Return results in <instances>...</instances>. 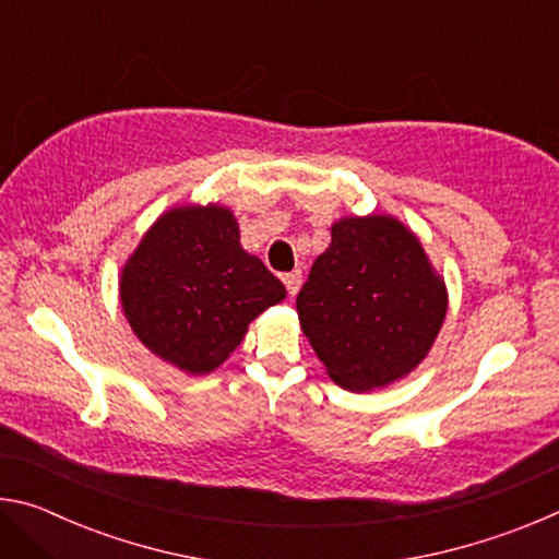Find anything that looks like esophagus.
<instances>
[{
    "instance_id": "esophagus-1",
    "label": "esophagus",
    "mask_w": 559,
    "mask_h": 559,
    "mask_svg": "<svg viewBox=\"0 0 559 559\" xmlns=\"http://www.w3.org/2000/svg\"><path fill=\"white\" fill-rule=\"evenodd\" d=\"M283 283H286L288 296L296 298V293L300 290V283H302V273L300 271H290V273H286V276H283Z\"/></svg>"
}]
</instances>
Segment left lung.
Here are the masks:
<instances>
[{
  "label": "left lung",
  "mask_w": 559,
  "mask_h": 559,
  "mask_svg": "<svg viewBox=\"0 0 559 559\" xmlns=\"http://www.w3.org/2000/svg\"><path fill=\"white\" fill-rule=\"evenodd\" d=\"M302 335L347 392L404 380L447 320V281L409 226L392 214H347L296 300Z\"/></svg>",
  "instance_id": "1"
}]
</instances>
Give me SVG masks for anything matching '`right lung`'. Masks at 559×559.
<instances>
[{
  "label": "right lung",
  "mask_w": 559,
  "mask_h": 559,
  "mask_svg": "<svg viewBox=\"0 0 559 559\" xmlns=\"http://www.w3.org/2000/svg\"><path fill=\"white\" fill-rule=\"evenodd\" d=\"M122 316L150 353L185 374L222 367L283 283L241 246L229 206L179 204L150 224L118 276Z\"/></svg>",
  "instance_id": "obj_1"
}]
</instances>
